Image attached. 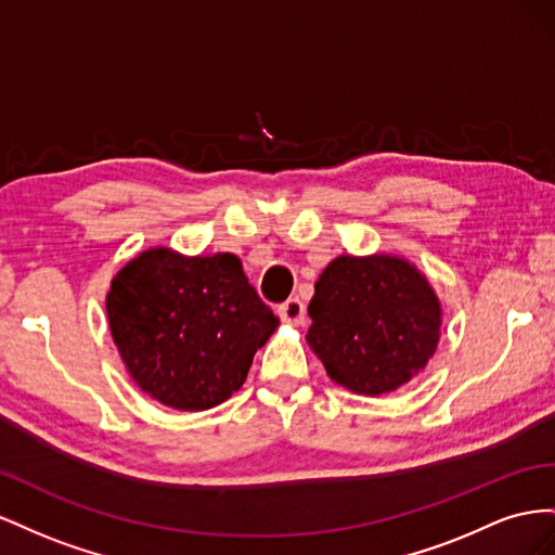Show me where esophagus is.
<instances>
[{
	"label": "esophagus",
	"instance_id": "1",
	"mask_svg": "<svg viewBox=\"0 0 555 555\" xmlns=\"http://www.w3.org/2000/svg\"><path fill=\"white\" fill-rule=\"evenodd\" d=\"M279 319L286 323V325H302L305 323V315H307V309L305 305L299 302L297 297H291L286 299V302L279 305Z\"/></svg>",
	"mask_w": 555,
	"mask_h": 555
}]
</instances>
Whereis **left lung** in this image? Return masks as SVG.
I'll list each match as a JSON object with an SVG mask.
<instances>
[{"label":"left lung","mask_w":555,"mask_h":555,"mask_svg":"<svg viewBox=\"0 0 555 555\" xmlns=\"http://www.w3.org/2000/svg\"><path fill=\"white\" fill-rule=\"evenodd\" d=\"M307 344L332 382L378 398L425 370L441 302L416 264L390 253L339 256L313 286Z\"/></svg>","instance_id":"1"}]
</instances>
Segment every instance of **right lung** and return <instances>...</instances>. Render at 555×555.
<instances>
[{"instance_id": "right-lung-1", "label": "right lung", "mask_w": 555, "mask_h": 555, "mask_svg": "<svg viewBox=\"0 0 555 555\" xmlns=\"http://www.w3.org/2000/svg\"><path fill=\"white\" fill-rule=\"evenodd\" d=\"M106 315L134 384L165 406L204 411L246 382L279 319L232 253L141 250L111 281Z\"/></svg>"}]
</instances>
